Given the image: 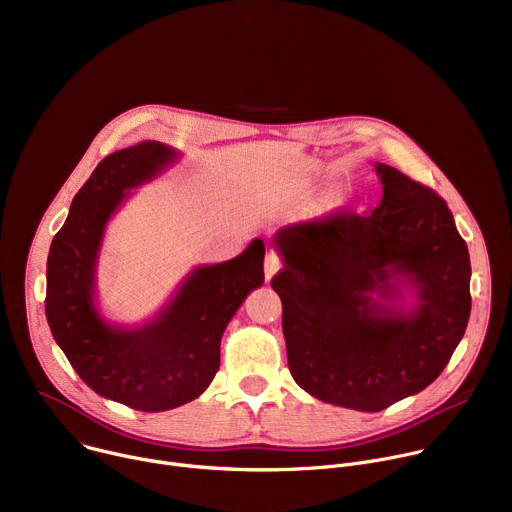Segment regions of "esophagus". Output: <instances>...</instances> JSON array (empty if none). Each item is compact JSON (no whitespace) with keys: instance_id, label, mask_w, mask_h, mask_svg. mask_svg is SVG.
<instances>
[{"instance_id":"34e87169","label":"esophagus","mask_w":512,"mask_h":512,"mask_svg":"<svg viewBox=\"0 0 512 512\" xmlns=\"http://www.w3.org/2000/svg\"><path fill=\"white\" fill-rule=\"evenodd\" d=\"M281 265H283L281 255L275 253V251H269L267 257H265V279L269 281L281 269Z\"/></svg>"}]
</instances>
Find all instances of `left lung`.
I'll use <instances>...</instances> for the list:
<instances>
[{"mask_svg": "<svg viewBox=\"0 0 512 512\" xmlns=\"http://www.w3.org/2000/svg\"><path fill=\"white\" fill-rule=\"evenodd\" d=\"M377 172L373 212L342 208L275 235L285 265L271 279L291 377L358 411H383L440 377L472 308L470 255L446 200L391 166ZM401 278L420 300L409 315L380 304L398 297Z\"/></svg>", "mask_w": 512, "mask_h": 512, "instance_id": "obj_1", "label": "left lung"}]
</instances>
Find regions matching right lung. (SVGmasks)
Masks as SVG:
<instances>
[{"label": "right lung", "instance_id": "right-lung-1", "mask_svg": "<svg viewBox=\"0 0 512 512\" xmlns=\"http://www.w3.org/2000/svg\"><path fill=\"white\" fill-rule=\"evenodd\" d=\"M176 152L141 141L109 154L72 198L46 263V320L72 369L101 397L137 411H168L198 395L221 364V338L251 289L265 279V245L198 267L158 320L139 330L105 324L93 300L95 263L105 225L127 196Z\"/></svg>", "mask_w": 512, "mask_h": 512}]
</instances>
